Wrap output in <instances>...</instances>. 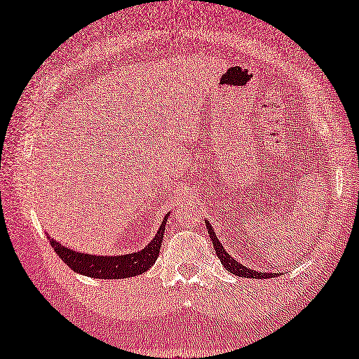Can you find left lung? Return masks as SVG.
I'll list each match as a JSON object with an SVG mask.
<instances>
[{"instance_id":"obj_1","label":"left lung","mask_w":359,"mask_h":359,"mask_svg":"<svg viewBox=\"0 0 359 359\" xmlns=\"http://www.w3.org/2000/svg\"><path fill=\"white\" fill-rule=\"evenodd\" d=\"M206 228H208V232H209V236L212 238V243H214L217 257L220 259L222 265L226 269H228L229 273L236 274L238 277H248V279H273V277H277V274H279V273H259V271H255V269L243 266L237 260H233L231 255L228 254V251L224 250L223 245L220 243V241H218V238L215 236L214 228H212V224L208 220H206Z\"/></svg>"}]
</instances>
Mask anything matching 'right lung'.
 I'll use <instances>...</instances> for the list:
<instances>
[{
	"mask_svg": "<svg viewBox=\"0 0 359 359\" xmlns=\"http://www.w3.org/2000/svg\"><path fill=\"white\" fill-rule=\"evenodd\" d=\"M165 222L161 223L155 238L144 248V250L123 255H93L72 251L69 248L58 243L54 238H50V246L54 248L55 254H58L67 265L79 274H83L94 279H126V277L139 276L150 269L159 255L161 243H163Z\"/></svg>",
	"mask_w": 359,
	"mask_h": 359,
	"instance_id": "right-lung-1",
	"label": "right lung"
}]
</instances>
